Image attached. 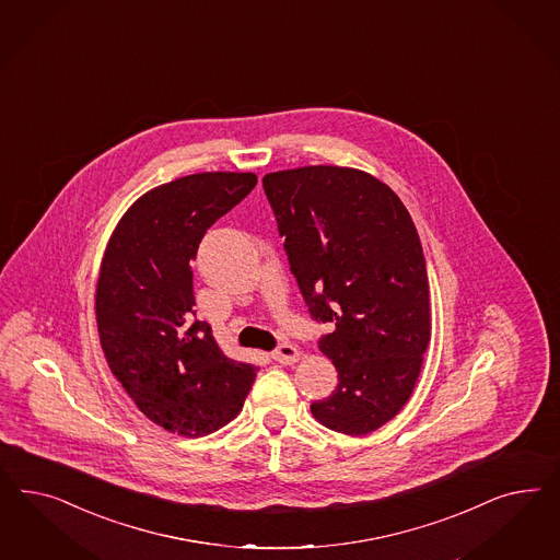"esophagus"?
<instances>
[{
  "mask_svg": "<svg viewBox=\"0 0 560 560\" xmlns=\"http://www.w3.org/2000/svg\"><path fill=\"white\" fill-rule=\"evenodd\" d=\"M272 359L281 365H289V363H295L300 359V351L298 347H293L291 342H281L275 351L271 353Z\"/></svg>",
  "mask_w": 560,
  "mask_h": 560,
  "instance_id": "34e87169",
  "label": "esophagus"
}]
</instances>
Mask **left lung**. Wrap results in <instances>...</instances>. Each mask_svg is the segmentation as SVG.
Returning a JSON list of instances; mask_svg holds the SVG:
<instances>
[{
	"label": "left lung",
	"mask_w": 560,
	"mask_h": 560,
	"mask_svg": "<svg viewBox=\"0 0 560 560\" xmlns=\"http://www.w3.org/2000/svg\"><path fill=\"white\" fill-rule=\"evenodd\" d=\"M289 269L339 384L312 402L324 427L368 435L407 405L431 339L423 246L396 192L361 170L271 172L262 178Z\"/></svg>",
	"instance_id": "left-lung-1"
}]
</instances>
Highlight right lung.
<instances>
[{"label":"right lung","mask_w":560,"mask_h":560,"mask_svg":"<svg viewBox=\"0 0 560 560\" xmlns=\"http://www.w3.org/2000/svg\"><path fill=\"white\" fill-rule=\"evenodd\" d=\"M256 185L253 172H203L153 188L113 232L96 288L110 372L153 423L201 438L230 423L256 368L221 353L197 320L192 267L205 232Z\"/></svg>","instance_id":"1"}]
</instances>
